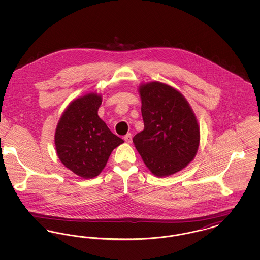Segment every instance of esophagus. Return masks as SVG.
<instances>
[{
    "label": "esophagus",
    "mask_w": 260,
    "mask_h": 260,
    "mask_svg": "<svg viewBox=\"0 0 260 260\" xmlns=\"http://www.w3.org/2000/svg\"><path fill=\"white\" fill-rule=\"evenodd\" d=\"M124 141L127 143H132L133 141V137H132V134H127L124 136Z\"/></svg>",
    "instance_id": "34e87169"
}]
</instances>
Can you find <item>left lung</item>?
I'll return each instance as SVG.
<instances>
[{"mask_svg": "<svg viewBox=\"0 0 260 260\" xmlns=\"http://www.w3.org/2000/svg\"><path fill=\"white\" fill-rule=\"evenodd\" d=\"M144 129L133 141L149 170L162 177L177 173L198 151L200 131L184 96L168 85L152 82L139 87Z\"/></svg>", "mask_w": 260, "mask_h": 260, "instance_id": "8db88e82", "label": "left lung"}]
</instances>
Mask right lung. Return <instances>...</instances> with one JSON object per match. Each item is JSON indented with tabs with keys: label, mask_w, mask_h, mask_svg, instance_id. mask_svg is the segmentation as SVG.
Listing matches in <instances>:
<instances>
[{
	"label": "right lung",
	"mask_w": 260,
	"mask_h": 260,
	"mask_svg": "<svg viewBox=\"0 0 260 260\" xmlns=\"http://www.w3.org/2000/svg\"><path fill=\"white\" fill-rule=\"evenodd\" d=\"M100 95L88 93L67 107L55 131V148L62 164L83 178L98 176L112 151L124 140L99 117Z\"/></svg>",
	"instance_id": "1"
}]
</instances>
